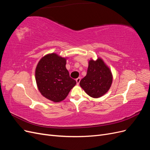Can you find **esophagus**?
<instances>
[{"instance_id": "34e87169", "label": "esophagus", "mask_w": 150, "mask_h": 150, "mask_svg": "<svg viewBox=\"0 0 150 150\" xmlns=\"http://www.w3.org/2000/svg\"><path fill=\"white\" fill-rule=\"evenodd\" d=\"M76 83H77V84H79V83H80V81H81V78H77V79H76Z\"/></svg>"}]
</instances>
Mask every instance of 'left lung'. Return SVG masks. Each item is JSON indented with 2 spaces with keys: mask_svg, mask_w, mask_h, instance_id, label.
I'll return each mask as SVG.
<instances>
[{
  "mask_svg": "<svg viewBox=\"0 0 150 150\" xmlns=\"http://www.w3.org/2000/svg\"><path fill=\"white\" fill-rule=\"evenodd\" d=\"M112 81L110 69L101 58H98L96 61H89L87 74L79 84L89 96L98 98L108 91Z\"/></svg>",
  "mask_w": 150,
  "mask_h": 150,
  "instance_id": "1",
  "label": "left lung"
}]
</instances>
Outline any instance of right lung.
I'll use <instances>...</instances> for the list:
<instances>
[{
  "label": "right lung",
  "instance_id": "1",
  "mask_svg": "<svg viewBox=\"0 0 150 150\" xmlns=\"http://www.w3.org/2000/svg\"><path fill=\"white\" fill-rule=\"evenodd\" d=\"M66 64V59L52 53L44 56L36 67L35 81L39 91L52 101L64 100L76 84Z\"/></svg>",
  "mask_w": 150,
  "mask_h": 150
}]
</instances>
